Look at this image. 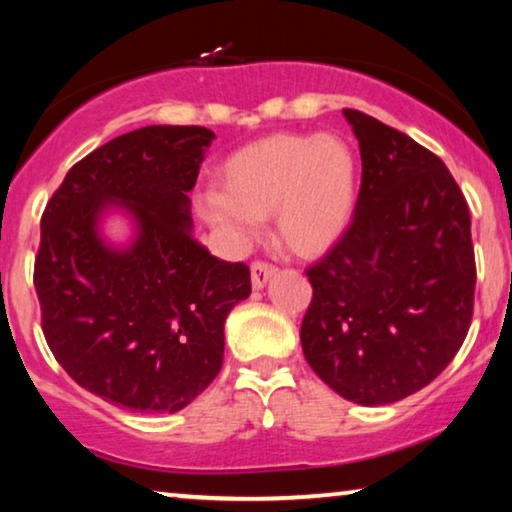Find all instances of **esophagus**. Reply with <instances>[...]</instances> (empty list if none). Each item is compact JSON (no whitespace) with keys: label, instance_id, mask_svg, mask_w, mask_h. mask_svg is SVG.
<instances>
[{"label":"esophagus","instance_id":"esophagus-1","mask_svg":"<svg viewBox=\"0 0 512 512\" xmlns=\"http://www.w3.org/2000/svg\"><path fill=\"white\" fill-rule=\"evenodd\" d=\"M277 275V268L275 265H270V263H263V261H256V263H251V286H254L256 291H261L265 284L270 282L272 277Z\"/></svg>","mask_w":512,"mask_h":512}]
</instances>
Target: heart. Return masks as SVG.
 Wrapping results in <instances>:
<instances>
[{
    "instance_id": "1",
    "label": "heart",
    "mask_w": 512,
    "mask_h": 512,
    "mask_svg": "<svg viewBox=\"0 0 512 512\" xmlns=\"http://www.w3.org/2000/svg\"><path fill=\"white\" fill-rule=\"evenodd\" d=\"M221 193L198 202L200 216L242 251L263 219L275 214L277 237L296 256L331 251L359 205V160L333 132H277L230 153L219 170Z\"/></svg>"
}]
</instances>
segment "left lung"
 Wrapping results in <instances>:
<instances>
[{
  "label": "left lung",
  "instance_id": "1",
  "mask_svg": "<svg viewBox=\"0 0 512 512\" xmlns=\"http://www.w3.org/2000/svg\"><path fill=\"white\" fill-rule=\"evenodd\" d=\"M342 114L361 149L359 205L347 235L307 270L300 342L335 394L387 405L436 380L466 338L471 214L438 156L373 116Z\"/></svg>",
  "mask_w": 512,
  "mask_h": 512
}]
</instances>
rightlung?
Listing matches in <instances>:
<instances>
[{
  "label": "right lung",
  "mask_w": 512,
  "mask_h": 512,
  "mask_svg": "<svg viewBox=\"0 0 512 512\" xmlns=\"http://www.w3.org/2000/svg\"><path fill=\"white\" fill-rule=\"evenodd\" d=\"M214 132L149 125L67 172L41 216L34 289L48 347L90 394L135 412H177L221 370L223 326L249 298L244 263L193 237L191 198ZM121 215L131 233L103 226Z\"/></svg>",
  "instance_id": "add662e5"
}]
</instances>
